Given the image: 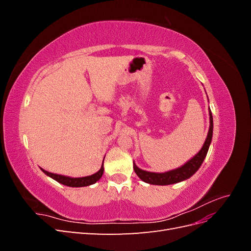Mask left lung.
Listing matches in <instances>:
<instances>
[{"mask_svg": "<svg viewBox=\"0 0 251 251\" xmlns=\"http://www.w3.org/2000/svg\"><path fill=\"white\" fill-rule=\"evenodd\" d=\"M209 130L207 137L205 139L202 149L199 151V153L195 155L191 160L187 161L184 165L176 170L169 171L165 173H151L139 169L137 165L134 163V171L136 175L144 182L154 185H170L174 183H178L183 180L191 178L193 175L199 170L201 164L203 163L205 157L207 155V151L210 146L211 138H212V128H214V123H212V115L211 111L209 110Z\"/></svg>", "mask_w": 251, "mask_h": 251, "instance_id": "left-lung-1", "label": "left lung"}]
</instances>
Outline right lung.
Returning <instances> with one entry per match:
<instances>
[{
	"instance_id": "1",
	"label": "right lung",
	"mask_w": 251,
	"mask_h": 251,
	"mask_svg": "<svg viewBox=\"0 0 251 251\" xmlns=\"http://www.w3.org/2000/svg\"><path fill=\"white\" fill-rule=\"evenodd\" d=\"M47 176L51 177L52 179H54L55 181L59 182L64 185L67 186H71V187H82V186H89L91 184L96 183V181L100 180L103 174V162L100 170L98 171L97 173L91 175V176H87V177H81V178H71V177H67V176H63V175H57V174H53V173H49L47 171H45L43 169H41Z\"/></svg>"
}]
</instances>
